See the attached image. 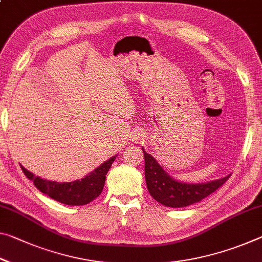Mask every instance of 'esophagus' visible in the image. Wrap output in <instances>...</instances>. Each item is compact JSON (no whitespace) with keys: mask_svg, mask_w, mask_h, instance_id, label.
<instances>
[{"mask_svg":"<svg viewBox=\"0 0 262 262\" xmlns=\"http://www.w3.org/2000/svg\"><path fill=\"white\" fill-rule=\"evenodd\" d=\"M136 139H141V135H140V134L136 135Z\"/></svg>","mask_w":262,"mask_h":262,"instance_id":"1","label":"esophagus"}]
</instances>
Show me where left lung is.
Returning a JSON list of instances; mask_svg holds the SVG:
<instances>
[{"label": "left lung", "instance_id": "8db88e82", "mask_svg": "<svg viewBox=\"0 0 262 262\" xmlns=\"http://www.w3.org/2000/svg\"><path fill=\"white\" fill-rule=\"evenodd\" d=\"M144 176L150 196L168 207H185L201 202L218 190L231 175L202 184H188L175 181L164 171L151 155L144 151Z\"/></svg>", "mask_w": 262, "mask_h": 262}]
</instances>
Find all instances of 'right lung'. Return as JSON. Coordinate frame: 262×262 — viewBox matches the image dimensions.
<instances>
[{"label":"right lung","mask_w":262,"mask_h":262,"mask_svg":"<svg viewBox=\"0 0 262 262\" xmlns=\"http://www.w3.org/2000/svg\"><path fill=\"white\" fill-rule=\"evenodd\" d=\"M115 157L116 156H113L108 161L103 162L100 167L93 170L92 172H90L81 180L64 182V183L47 181L44 178L35 176L34 173L23 168L22 165H20V168H22L24 175L34 182L35 186L40 192L48 194L50 198L63 203V204L79 206L89 204L102 192L106 175Z\"/></svg>","instance_id":"1"}]
</instances>
